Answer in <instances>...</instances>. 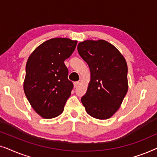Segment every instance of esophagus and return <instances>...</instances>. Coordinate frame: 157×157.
<instances>
[{
	"label": "esophagus",
	"instance_id": "obj_1",
	"mask_svg": "<svg viewBox=\"0 0 157 157\" xmlns=\"http://www.w3.org/2000/svg\"><path fill=\"white\" fill-rule=\"evenodd\" d=\"M78 85H79V82H78V81H76V82H74V88H76L77 86H78Z\"/></svg>",
	"mask_w": 157,
	"mask_h": 157
}]
</instances>
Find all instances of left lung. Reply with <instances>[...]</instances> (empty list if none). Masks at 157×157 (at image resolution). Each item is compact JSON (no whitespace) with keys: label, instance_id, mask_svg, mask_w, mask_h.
I'll use <instances>...</instances> for the list:
<instances>
[{"label":"left lung","instance_id":"1","mask_svg":"<svg viewBox=\"0 0 157 157\" xmlns=\"http://www.w3.org/2000/svg\"><path fill=\"white\" fill-rule=\"evenodd\" d=\"M77 49L91 73L87 91L81 99L82 104L91 117L109 119L119 110L128 91L126 60L104 40H86L79 43Z\"/></svg>","mask_w":157,"mask_h":157}]
</instances>
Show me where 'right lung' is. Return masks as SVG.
<instances>
[{
  "label": "right lung",
  "instance_id": "obj_1",
  "mask_svg": "<svg viewBox=\"0 0 157 157\" xmlns=\"http://www.w3.org/2000/svg\"><path fill=\"white\" fill-rule=\"evenodd\" d=\"M77 40L54 38L38 46L28 59L23 90L36 113L52 119L63 111L74 85L68 79L64 61L76 48Z\"/></svg>",
  "mask_w": 157,
  "mask_h": 157
}]
</instances>
